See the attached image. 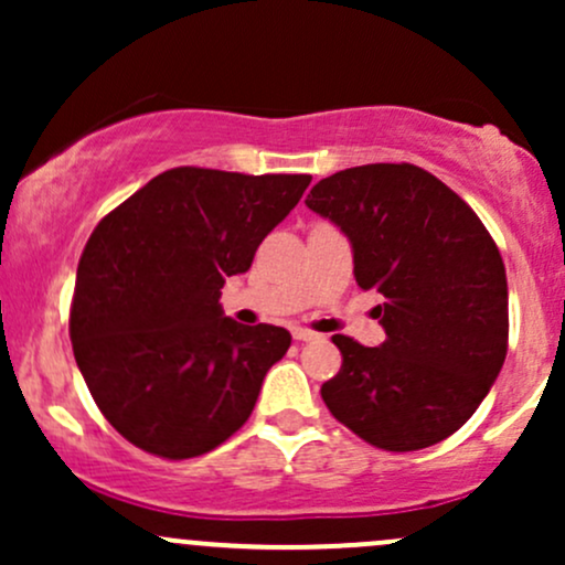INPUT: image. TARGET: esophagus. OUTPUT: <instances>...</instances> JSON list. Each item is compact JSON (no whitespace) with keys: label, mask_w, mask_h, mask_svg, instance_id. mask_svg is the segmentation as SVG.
<instances>
[{"label":"esophagus","mask_w":565,"mask_h":565,"mask_svg":"<svg viewBox=\"0 0 565 565\" xmlns=\"http://www.w3.org/2000/svg\"><path fill=\"white\" fill-rule=\"evenodd\" d=\"M291 337H295L297 342H313V340H319V334L310 332V329H291Z\"/></svg>","instance_id":"1"}]
</instances>
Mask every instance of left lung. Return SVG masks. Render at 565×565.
Instances as JSON below:
<instances>
[{"instance_id":"left-lung-1","label":"left lung","mask_w":565,"mask_h":565,"mask_svg":"<svg viewBox=\"0 0 565 565\" xmlns=\"http://www.w3.org/2000/svg\"><path fill=\"white\" fill-rule=\"evenodd\" d=\"M308 210L353 246L361 289H377L385 342L334 334L342 366L321 398L366 444L417 451L472 417L508 355V276L494 238L436 174L364 164L310 188Z\"/></svg>"}]
</instances>
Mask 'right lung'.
I'll use <instances>...</instances> for the list:
<instances>
[{
	"label": "right lung",
	"instance_id": "right-lung-1",
	"mask_svg": "<svg viewBox=\"0 0 565 565\" xmlns=\"http://www.w3.org/2000/svg\"><path fill=\"white\" fill-rule=\"evenodd\" d=\"M310 174L174 167L97 223L71 302V345L97 408L164 459L212 451L249 419L291 345L223 313L225 278L302 199Z\"/></svg>",
	"mask_w": 565,
	"mask_h": 565
}]
</instances>
